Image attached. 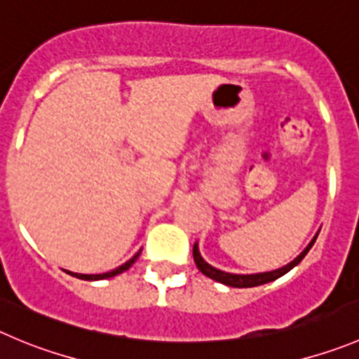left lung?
<instances>
[{"label": "left lung", "mask_w": 359, "mask_h": 359, "mask_svg": "<svg viewBox=\"0 0 359 359\" xmlns=\"http://www.w3.org/2000/svg\"><path fill=\"white\" fill-rule=\"evenodd\" d=\"M317 234H319V231H317ZM317 234L312 238V241H310V243L303 248V252L298 255V257H294L291 262H287L285 266H282V268L271 269V271L247 273V275H245V273H229V271H224V269H218V268H215V266H211L210 262L204 261L203 255H201V252H199V243L194 245V261H196V266L199 268V271L203 273V275L210 276V278L215 280V282H220V284L229 285V287H238V289L257 287V285L268 284V282H273V280L280 278V276H284L285 273L291 271L294 266H298L299 262L303 261V257L309 254V250L312 248V245L316 243Z\"/></svg>", "instance_id": "1"}]
</instances>
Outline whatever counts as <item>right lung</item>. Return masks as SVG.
<instances>
[{
  "label": "right lung",
  "mask_w": 359,
  "mask_h": 359,
  "mask_svg": "<svg viewBox=\"0 0 359 359\" xmlns=\"http://www.w3.org/2000/svg\"><path fill=\"white\" fill-rule=\"evenodd\" d=\"M139 255H141V250H139L137 254H135L134 257L130 259V261H126L125 264L118 266V268H116V269H112V271H107V273H100V275H84V273H72V271H67V273H70L72 276H75V278H81V280H105V278H111V276H116V275H119V273L126 271V269L130 268V266L134 264L135 261H137V257H139Z\"/></svg>",
  "instance_id": "right-lung-1"
}]
</instances>
